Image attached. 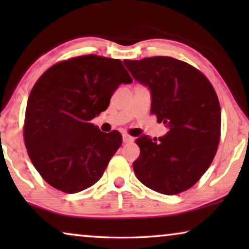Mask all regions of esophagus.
Masks as SVG:
<instances>
[{"instance_id":"esophagus-1","label":"esophagus","mask_w":249,"mask_h":249,"mask_svg":"<svg viewBox=\"0 0 249 249\" xmlns=\"http://www.w3.org/2000/svg\"><path fill=\"white\" fill-rule=\"evenodd\" d=\"M122 141H124V144H129V142H134V137H131V136L124 134V135H122Z\"/></svg>"}]
</instances>
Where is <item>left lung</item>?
Listing matches in <instances>:
<instances>
[{"label": "left lung", "instance_id": "obj_1", "mask_svg": "<svg viewBox=\"0 0 249 249\" xmlns=\"http://www.w3.org/2000/svg\"><path fill=\"white\" fill-rule=\"evenodd\" d=\"M132 78L151 91V113L168 132L152 141L136 139L141 154L134 162L139 181L164 195H176L198 181L215 156L221 108L209 79L173 57L124 60Z\"/></svg>", "mask_w": 249, "mask_h": 249}]
</instances>
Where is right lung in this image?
I'll return each mask as SVG.
<instances>
[{"label":"right lung","mask_w":249,"mask_h":249,"mask_svg":"<svg viewBox=\"0 0 249 249\" xmlns=\"http://www.w3.org/2000/svg\"><path fill=\"white\" fill-rule=\"evenodd\" d=\"M132 79L120 60L84 55L54 64L30 91L25 144L34 166L54 188L79 193L96 183L122 144L90 120L105 111L121 84Z\"/></svg>","instance_id":"add662e5"}]
</instances>
